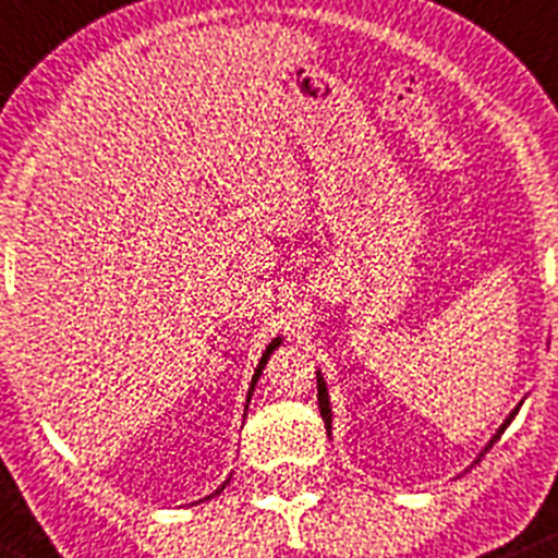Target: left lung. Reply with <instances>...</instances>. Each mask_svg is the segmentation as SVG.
<instances>
[{"label":"left lung","mask_w":558,"mask_h":558,"mask_svg":"<svg viewBox=\"0 0 558 558\" xmlns=\"http://www.w3.org/2000/svg\"><path fill=\"white\" fill-rule=\"evenodd\" d=\"M318 411H322V420H324V425H327V428H332V411H329V398H327V387H324V378H322V373H318ZM515 414H518V409L512 411L510 416H507V420H505V425H501V428L496 430V436H494V439H490V445L485 447V450H490V447H494V441L499 439L501 434H505V428H507V425L512 423V416H515Z\"/></svg>","instance_id":"obj_1"}]
</instances>
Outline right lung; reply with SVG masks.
I'll list each match as a JSON object with an SVG mask.
<instances>
[{"label":"right lung","instance_id":"1","mask_svg":"<svg viewBox=\"0 0 558 558\" xmlns=\"http://www.w3.org/2000/svg\"><path fill=\"white\" fill-rule=\"evenodd\" d=\"M278 345H280V338H275V340H272V343H269V345H267V351H264V354H262V362H258L256 373H253V384H251V392H247V403H251V395H253V387H256V381H258V376H262L264 365H267L269 354H272V351H275V349H278ZM223 488H226V483H223V485H220V488H218V490H215V494H213V496H218V494H220V490H223ZM213 496H207V499H213Z\"/></svg>","mask_w":558,"mask_h":558}]
</instances>
